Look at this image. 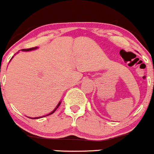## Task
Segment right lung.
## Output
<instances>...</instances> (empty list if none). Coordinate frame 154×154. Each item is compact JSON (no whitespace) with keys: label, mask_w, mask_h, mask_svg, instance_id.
<instances>
[{"label":"right lung","mask_w":154,"mask_h":154,"mask_svg":"<svg viewBox=\"0 0 154 154\" xmlns=\"http://www.w3.org/2000/svg\"><path fill=\"white\" fill-rule=\"evenodd\" d=\"M35 48H36V47H35V48H27V49H22V51H31V50H34V49H35ZM60 103H61V102H60V103H58V105H57V107H56L55 109H54V110L53 112H51V113H50V114H48V116H49V115H51V114H53V113L54 112L56 111V110H57V109L59 107V106H60ZM38 119V118H33V119Z\"/></svg>","instance_id":"right-lung-1"}]
</instances>
